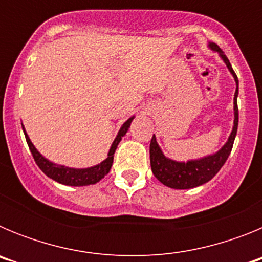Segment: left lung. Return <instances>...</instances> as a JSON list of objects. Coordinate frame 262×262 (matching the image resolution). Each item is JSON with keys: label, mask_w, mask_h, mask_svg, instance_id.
I'll use <instances>...</instances> for the list:
<instances>
[{"label": "left lung", "mask_w": 262, "mask_h": 262, "mask_svg": "<svg viewBox=\"0 0 262 262\" xmlns=\"http://www.w3.org/2000/svg\"><path fill=\"white\" fill-rule=\"evenodd\" d=\"M209 47L214 52H216L221 59L223 60L233 80L236 82V92L233 96V127L231 131L228 140L226 144L212 155H207L205 157L195 160L185 161H176L169 159L163 154L161 148L159 147L156 136H152L151 145H149V159H151V168L155 177L163 185L172 189H193L201 185L209 182L227 161L232 151V145L235 142V136L237 133L239 124V108H237V94H239V80L231 67L230 60L227 59L223 51L217 47L215 43H209Z\"/></svg>", "instance_id": "1"}]
</instances>
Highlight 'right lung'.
<instances>
[{
	"label": "right lung",
	"instance_id": "obj_1",
	"mask_svg": "<svg viewBox=\"0 0 262 262\" xmlns=\"http://www.w3.org/2000/svg\"><path fill=\"white\" fill-rule=\"evenodd\" d=\"M135 117H131L126 120L123 123V126L120 127L119 133H118L117 138L114 139V142L111 144L110 151H108L107 157L103 160L102 163L97 164L94 166H89V168H69L66 165H59V164H55L52 161H50L48 159H46L40 152L35 148V145L32 144L31 140H30L29 135H27L26 129L22 124V129L26 136V142L29 144L30 151H31L32 157L35 160L36 165L40 168V170L45 173L47 177L52 178L53 181L59 182L62 185H68V186H88V185H94L98 181H101L108 172H110L111 165H113V160H114V154L115 149H117L118 144L122 140L126 133L128 131L129 126H131V122L134 120Z\"/></svg>",
	"mask_w": 262,
	"mask_h": 262
}]
</instances>
